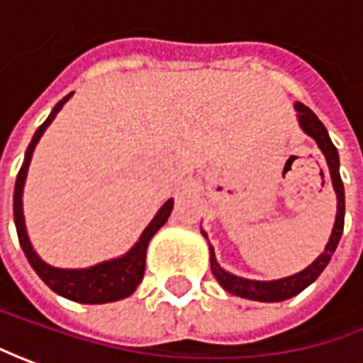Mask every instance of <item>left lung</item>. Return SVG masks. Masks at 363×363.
<instances>
[{
  "mask_svg": "<svg viewBox=\"0 0 363 363\" xmlns=\"http://www.w3.org/2000/svg\"><path fill=\"white\" fill-rule=\"evenodd\" d=\"M297 112H299V124L301 128L318 143L321 148V152L325 155L328 160V167H330L331 182H333V189L337 194V215H335V225H333V231L328 245H325V251L309 265L303 269L301 273L291 275V277H285V279H277V281H251V279H243V277H237L227 273L225 269L219 267L217 259H215V251L211 247V271L213 275L217 277V281L220 283V287L225 291H229L233 295H239L245 299H253V301H285L294 295L301 294L307 285L318 279L321 275V271L328 267L331 255L335 251V247L342 239V233H344V217H345V194H344V182L340 177V157H337V148L331 143L330 134L325 130V126L321 124V120L309 110L303 106L301 102L295 104ZM205 235V233H203Z\"/></svg>",
  "mask_w": 363,
  "mask_h": 363,
  "instance_id": "obj_1",
  "label": "left lung"
}]
</instances>
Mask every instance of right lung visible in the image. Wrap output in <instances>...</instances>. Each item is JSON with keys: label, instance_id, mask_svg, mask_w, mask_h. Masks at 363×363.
I'll return each mask as SVG.
<instances>
[{"label": "right lung", "instance_id": "add662e5", "mask_svg": "<svg viewBox=\"0 0 363 363\" xmlns=\"http://www.w3.org/2000/svg\"><path fill=\"white\" fill-rule=\"evenodd\" d=\"M68 94L57 102L52 114L48 116L44 124L35 130L32 143L26 150V158L23 164L18 172V181H16V191H13V219H16V229H18V239L23 253L28 257L30 265L33 271L42 277V281L56 291L62 297H68L72 301L78 303H108V301H118L124 299L136 291L138 283L143 281L144 267H146V247L150 243V239L155 237V233L167 223L172 211V199H169L162 208L157 213V217L152 223L144 229L140 241L132 247L130 251L120 259H112V261H104L100 265H94L90 269H56L52 265L44 263L40 257L35 255L32 249V243L28 239L26 233V225H23V208H21V193H23V182L28 177V167L32 160L33 148L38 140L42 138L45 128L50 126V122L56 118V114L62 110V106L68 102Z\"/></svg>", "mask_w": 363, "mask_h": 363}]
</instances>
